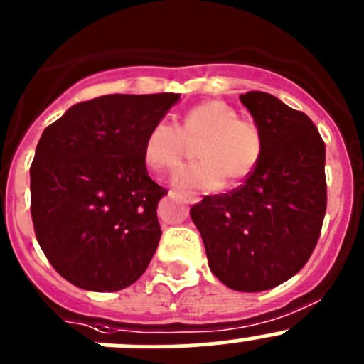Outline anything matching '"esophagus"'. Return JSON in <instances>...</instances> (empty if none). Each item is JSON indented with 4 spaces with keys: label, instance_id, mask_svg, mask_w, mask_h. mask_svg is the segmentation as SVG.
Returning a JSON list of instances; mask_svg holds the SVG:
<instances>
[{
    "label": "esophagus",
    "instance_id": "1",
    "mask_svg": "<svg viewBox=\"0 0 364 364\" xmlns=\"http://www.w3.org/2000/svg\"><path fill=\"white\" fill-rule=\"evenodd\" d=\"M181 197L185 199V203H188V204H197L200 200V197L197 196V193H192V192H183Z\"/></svg>",
    "mask_w": 364,
    "mask_h": 364
}]
</instances>
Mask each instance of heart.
<instances>
[{
    "label": "heart",
    "mask_w": 364,
    "mask_h": 364,
    "mask_svg": "<svg viewBox=\"0 0 364 364\" xmlns=\"http://www.w3.org/2000/svg\"><path fill=\"white\" fill-rule=\"evenodd\" d=\"M199 161L183 167L174 176V185L185 190L213 192L224 185L242 181L252 174L263 154V136L254 121L222 100H206L193 105L183 115L181 126L168 121L154 122L146 133L144 160L156 171H174L181 161L186 142H196Z\"/></svg>",
    "instance_id": "obj_1"
}]
</instances>
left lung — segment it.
I'll return each instance as SVG.
<instances>
[{
    "mask_svg": "<svg viewBox=\"0 0 364 364\" xmlns=\"http://www.w3.org/2000/svg\"><path fill=\"white\" fill-rule=\"evenodd\" d=\"M263 136V154L240 188L206 196L190 217L208 264L236 291H264L311 256L327 206L326 144L311 119L267 92L240 96Z\"/></svg>",
    "mask_w": 364,
    "mask_h": 364,
    "instance_id": "1",
    "label": "left lung"
}]
</instances>
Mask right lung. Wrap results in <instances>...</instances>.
<instances>
[{"label": "right lung", "mask_w": 364, "mask_h": 364, "mask_svg": "<svg viewBox=\"0 0 364 364\" xmlns=\"http://www.w3.org/2000/svg\"><path fill=\"white\" fill-rule=\"evenodd\" d=\"M179 94H110L70 107L42 133L30 168L37 242L63 279L88 291L135 283L156 252L158 203L146 133Z\"/></svg>", "instance_id": "1"}]
</instances>
